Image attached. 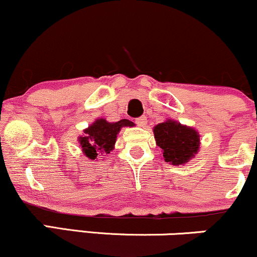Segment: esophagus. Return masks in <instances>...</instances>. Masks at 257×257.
<instances>
[{
  "mask_svg": "<svg viewBox=\"0 0 257 257\" xmlns=\"http://www.w3.org/2000/svg\"><path fill=\"white\" fill-rule=\"evenodd\" d=\"M135 123H137L139 126H145L147 124V118L145 116H141V117H139V118L135 119Z\"/></svg>",
  "mask_w": 257,
  "mask_h": 257,
  "instance_id": "1",
  "label": "esophagus"
}]
</instances>
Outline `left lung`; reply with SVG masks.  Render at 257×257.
I'll return each mask as SVG.
<instances>
[{"label": "left lung", "instance_id": "obj_1", "mask_svg": "<svg viewBox=\"0 0 257 257\" xmlns=\"http://www.w3.org/2000/svg\"><path fill=\"white\" fill-rule=\"evenodd\" d=\"M153 133L156 143L163 150L164 161L173 166L188 162L199 149L198 133L174 120L159 123Z\"/></svg>", "mask_w": 257, "mask_h": 257}]
</instances>
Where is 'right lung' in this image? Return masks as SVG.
<instances>
[{"mask_svg":"<svg viewBox=\"0 0 257 257\" xmlns=\"http://www.w3.org/2000/svg\"><path fill=\"white\" fill-rule=\"evenodd\" d=\"M133 125L134 123L128 119H120L116 123H108L106 119H96L89 128L85 129L83 137H79V144L84 155L90 159H95L96 156L110 153L113 150L120 128Z\"/></svg>","mask_w":257,"mask_h":257,"instance_id":"obj_1","label":"right lung"}]
</instances>
